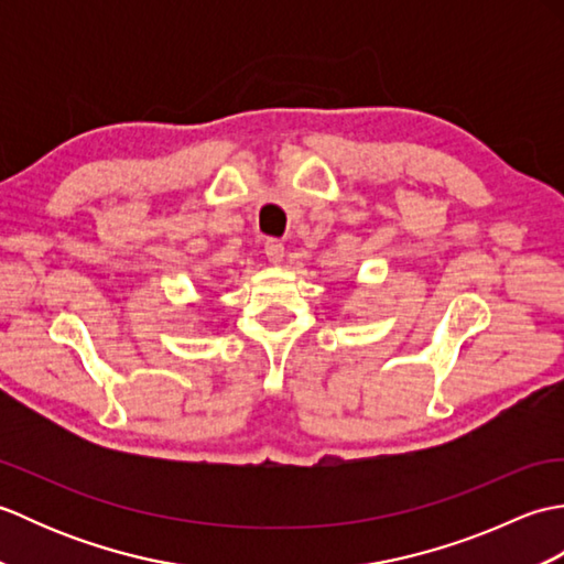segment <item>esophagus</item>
<instances>
[{
    "mask_svg": "<svg viewBox=\"0 0 564 564\" xmlns=\"http://www.w3.org/2000/svg\"><path fill=\"white\" fill-rule=\"evenodd\" d=\"M263 251H267V259L271 263H281L285 257V247L279 242V239H267V245H263Z\"/></svg>",
    "mask_w": 564,
    "mask_h": 564,
    "instance_id": "34e87169",
    "label": "esophagus"
}]
</instances>
